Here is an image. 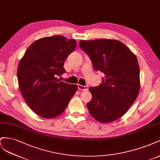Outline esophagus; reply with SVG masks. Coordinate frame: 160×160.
I'll return each instance as SVG.
<instances>
[{
  "label": "esophagus",
  "instance_id": "esophagus-1",
  "mask_svg": "<svg viewBox=\"0 0 160 160\" xmlns=\"http://www.w3.org/2000/svg\"><path fill=\"white\" fill-rule=\"evenodd\" d=\"M78 88L79 90H88L87 86H82V85H80V84L78 85Z\"/></svg>",
  "mask_w": 160,
  "mask_h": 160
}]
</instances>
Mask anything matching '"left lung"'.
<instances>
[{
	"label": "left lung",
	"mask_w": 160,
	"mask_h": 160,
	"mask_svg": "<svg viewBox=\"0 0 160 160\" xmlns=\"http://www.w3.org/2000/svg\"><path fill=\"white\" fill-rule=\"evenodd\" d=\"M79 45L90 57L94 69L104 74L100 86L89 88L92 95L87 103L90 114L102 123L118 119L138 97V59L124 43L115 39L82 40Z\"/></svg>",
	"instance_id": "obj_1"
}]
</instances>
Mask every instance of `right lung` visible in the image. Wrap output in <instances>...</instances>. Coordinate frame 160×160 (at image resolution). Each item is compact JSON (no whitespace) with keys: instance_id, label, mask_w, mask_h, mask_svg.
Here are the masks:
<instances>
[{"instance_id":"right-lung-1","label":"right lung","mask_w":160,"mask_h":160,"mask_svg":"<svg viewBox=\"0 0 160 160\" xmlns=\"http://www.w3.org/2000/svg\"><path fill=\"white\" fill-rule=\"evenodd\" d=\"M76 42L61 35L35 41L27 49L17 69L18 83L27 105L38 115L56 117L65 111L78 89L60 82L66 72L64 61L74 51Z\"/></svg>"}]
</instances>
